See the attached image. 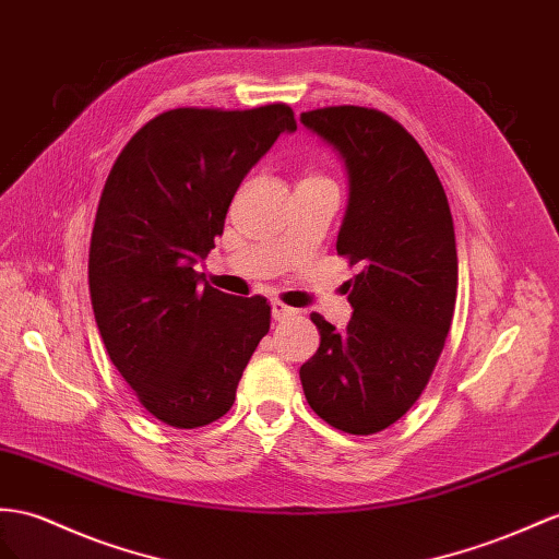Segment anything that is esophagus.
Here are the masks:
<instances>
[{"label": "esophagus", "instance_id": "34e87169", "mask_svg": "<svg viewBox=\"0 0 559 559\" xmlns=\"http://www.w3.org/2000/svg\"><path fill=\"white\" fill-rule=\"evenodd\" d=\"M295 313V309H290V307H285L283 302H271V317H274L276 321H283V319H288V317H293Z\"/></svg>", "mask_w": 559, "mask_h": 559}]
</instances>
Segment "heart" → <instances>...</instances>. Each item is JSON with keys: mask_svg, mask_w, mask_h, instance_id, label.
I'll return each instance as SVG.
<instances>
[{"mask_svg": "<svg viewBox=\"0 0 559 559\" xmlns=\"http://www.w3.org/2000/svg\"><path fill=\"white\" fill-rule=\"evenodd\" d=\"M307 179H319V177H307Z\"/></svg>", "mask_w": 559, "mask_h": 559, "instance_id": "heart-1", "label": "heart"}]
</instances>
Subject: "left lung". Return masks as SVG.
Segmentation results:
<instances>
[{"label": "left lung", "mask_w": 559, "mask_h": 559, "mask_svg": "<svg viewBox=\"0 0 559 559\" xmlns=\"http://www.w3.org/2000/svg\"><path fill=\"white\" fill-rule=\"evenodd\" d=\"M345 163L349 198L337 254L354 309L345 331L311 313L317 354L299 368L309 406L349 435H376L418 402L447 342L457 254L447 193L402 124L373 108L331 106L299 116Z\"/></svg>", "instance_id": "8db88e82"}]
</instances>
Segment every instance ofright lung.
Here are the masks:
<instances>
[{
	"label": "right lung",
	"instance_id": "obj_1",
	"mask_svg": "<svg viewBox=\"0 0 559 559\" xmlns=\"http://www.w3.org/2000/svg\"><path fill=\"white\" fill-rule=\"evenodd\" d=\"M295 130L285 104L175 108L141 127L106 179L90 246L94 319L110 361L165 425L219 420L269 333L264 297L200 285L193 266L222 236L240 181Z\"/></svg>",
	"mask_w": 559,
	"mask_h": 559
}]
</instances>
